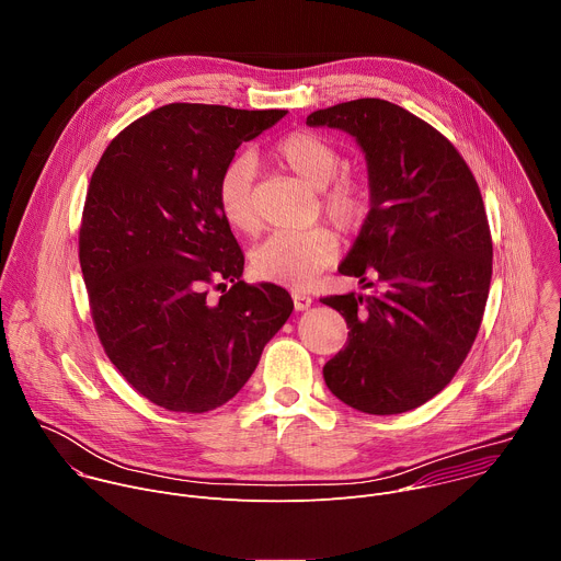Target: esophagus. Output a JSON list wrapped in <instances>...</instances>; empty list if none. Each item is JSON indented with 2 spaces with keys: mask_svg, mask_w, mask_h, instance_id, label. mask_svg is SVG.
Listing matches in <instances>:
<instances>
[{
  "mask_svg": "<svg viewBox=\"0 0 561 561\" xmlns=\"http://www.w3.org/2000/svg\"><path fill=\"white\" fill-rule=\"evenodd\" d=\"M293 304H295V308H297V310H306V308L312 304V299H310L306 293L295 290V293H293Z\"/></svg>",
  "mask_w": 561,
  "mask_h": 561,
  "instance_id": "esophagus-1",
  "label": "esophagus"
}]
</instances>
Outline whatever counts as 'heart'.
Masks as SVG:
<instances>
[{"mask_svg":"<svg viewBox=\"0 0 561 561\" xmlns=\"http://www.w3.org/2000/svg\"><path fill=\"white\" fill-rule=\"evenodd\" d=\"M273 157L306 186L319 191L324 215L342 232H355L368 217L370 191L364 178L344 173L340 148L324 135L293 130L273 146ZM255 164L249 154H237L215 182V204L221 219L234 230L251 234L260 226L253 195ZM337 255V237L324 226L308 230H282L271 234L251 257L253 273L262 279L304 288Z\"/></svg>","mask_w":561,"mask_h":561,"instance_id":"obj_1","label":"heart"}]
</instances>
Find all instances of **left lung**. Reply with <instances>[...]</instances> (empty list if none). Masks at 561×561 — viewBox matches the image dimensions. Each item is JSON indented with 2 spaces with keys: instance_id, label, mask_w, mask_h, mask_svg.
<instances>
[{
  "instance_id": "obj_1",
  "label": "left lung",
  "mask_w": 561,
  "mask_h": 561,
  "mask_svg": "<svg viewBox=\"0 0 561 561\" xmlns=\"http://www.w3.org/2000/svg\"><path fill=\"white\" fill-rule=\"evenodd\" d=\"M306 124L351 133L370 184L340 273L373 290L319 299L351 329L324 366L327 386L368 415L413 411L450 383L482 327L493 275L482 193L437 128L386 100L314 111Z\"/></svg>"
}]
</instances>
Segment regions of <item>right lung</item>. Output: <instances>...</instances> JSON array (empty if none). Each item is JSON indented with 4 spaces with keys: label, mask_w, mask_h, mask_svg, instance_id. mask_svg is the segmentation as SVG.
<instances>
[{
    "label": "right lung",
    "mask_w": 561,
    "mask_h": 561,
    "mask_svg": "<svg viewBox=\"0 0 561 561\" xmlns=\"http://www.w3.org/2000/svg\"><path fill=\"white\" fill-rule=\"evenodd\" d=\"M284 115L169 104L128 124L93 171L79 226L93 324L122 377L167 411L226 404L293 312L282 286L242 279L215 204L234 150Z\"/></svg>",
    "instance_id": "add662e5"
}]
</instances>
